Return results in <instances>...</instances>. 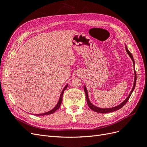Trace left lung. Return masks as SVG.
Here are the masks:
<instances>
[{"label": "left lung", "mask_w": 147, "mask_h": 147, "mask_svg": "<svg viewBox=\"0 0 147 147\" xmlns=\"http://www.w3.org/2000/svg\"><path fill=\"white\" fill-rule=\"evenodd\" d=\"M126 48V51L128 53V55H129V56L130 57V58L132 59V61H133V64H134V73H135V79H134V86H133V88L132 89H131V91H130V94L129 96H128L127 98L125 99V100L123 101V102H122L121 104H120V105H119V106H115V107H112V108H107V109H102V108H99V107H97L95 106H94L93 104H91V102H90V100L89 99V97H88V91H87V89H86V88L85 87V86H84V92H85V94H86V100H87V103H88V105L89 107L91 109V110L95 111L96 112H98V113H100V114H106V113H109V112H114V111H117L119 109H120V108H122L124 105H125L128 100H129L131 94V93L133 92L134 90L135 89V84H136V81H137V74H136V71H135V61H134V58H133V56L131 54V53L129 51V50H128L127 47H125Z\"/></svg>", "instance_id": "obj_1"}]
</instances>
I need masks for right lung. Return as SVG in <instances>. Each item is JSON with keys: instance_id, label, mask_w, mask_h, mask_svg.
<instances>
[{"instance_id": "add662e5", "label": "right lung", "mask_w": 147, "mask_h": 147, "mask_svg": "<svg viewBox=\"0 0 147 147\" xmlns=\"http://www.w3.org/2000/svg\"><path fill=\"white\" fill-rule=\"evenodd\" d=\"M67 85L68 84H67L65 87V88L63 89V91H62V92H61V95H60V97H59V101H58V104H56V106L52 110H51V111H50L49 112H45V113H43V114H35V115H37V116H40V115H49V114H53V113L56 111V110H58V109L59 108V107L61 106V102H62V99H63V92H64V91H65V90L67 88Z\"/></svg>"}]
</instances>
